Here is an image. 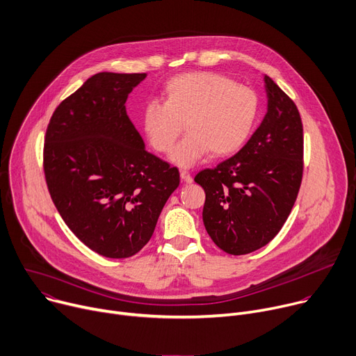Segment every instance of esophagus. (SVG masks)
Instances as JSON below:
<instances>
[{
  "label": "esophagus",
  "mask_w": 356,
  "mask_h": 356,
  "mask_svg": "<svg viewBox=\"0 0 356 356\" xmlns=\"http://www.w3.org/2000/svg\"><path fill=\"white\" fill-rule=\"evenodd\" d=\"M180 177H181L186 183H191V181H193V179H191V176H190V173H188L187 170H180Z\"/></svg>",
  "instance_id": "esophagus-1"
}]
</instances>
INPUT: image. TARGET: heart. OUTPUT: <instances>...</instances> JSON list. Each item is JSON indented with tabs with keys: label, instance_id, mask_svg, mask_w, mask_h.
Here are the masks:
<instances>
[{
	"label": "heart",
	"instance_id": "heart-1",
	"mask_svg": "<svg viewBox=\"0 0 356 356\" xmlns=\"http://www.w3.org/2000/svg\"><path fill=\"white\" fill-rule=\"evenodd\" d=\"M165 104L152 101L142 111V126L150 145L169 152L186 127L188 134L170 154L173 163L190 168L210 150L213 156L237 152L257 119L255 93L213 72H186L168 81Z\"/></svg>",
	"mask_w": 356,
	"mask_h": 356
}]
</instances>
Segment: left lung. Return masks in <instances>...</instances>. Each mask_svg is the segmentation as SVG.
<instances>
[{"label": "left lung", "mask_w": 356, "mask_h": 356, "mask_svg": "<svg viewBox=\"0 0 356 356\" xmlns=\"http://www.w3.org/2000/svg\"><path fill=\"white\" fill-rule=\"evenodd\" d=\"M267 113L248 142L216 169L204 188V227L222 251L241 255L268 244L293 209L302 179V122L296 104L264 75Z\"/></svg>", "instance_id": "1"}]
</instances>
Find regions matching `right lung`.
<instances>
[{
  "label": "right lung",
  "instance_id": "1",
  "mask_svg": "<svg viewBox=\"0 0 356 356\" xmlns=\"http://www.w3.org/2000/svg\"><path fill=\"white\" fill-rule=\"evenodd\" d=\"M146 74L99 72L55 109L45 135L49 195L71 232L108 258H127L150 240L180 175L146 150L126 113Z\"/></svg>",
  "mask_w": 356,
  "mask_h": 356
}]
</instances>
